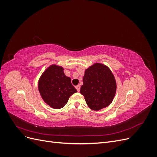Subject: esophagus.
I'll return each instance as SVG.
<instances>
[{"instance_id":"obj_1","label":"esophagus","mask_w":157,"mask_h":157,"mask_svg":"<svg viewBox=\"0 0 157 157\" xmlns=\"http://www.w3.org/2000/svg\"><path fill=\"white\" fill-rule=\"evenodd\" d=\"M75 88L77 89V90L78 92H79L80 91V86H79V85H77V86H75Z\"/></svg>"}]
</instances>
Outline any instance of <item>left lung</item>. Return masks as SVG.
<instances>
[{"mask_svg":"<svg viewBox=\"0 0 157 157\" xmlns=\"http://www.w3.org/2000/svg\"><path fill=\"white\" fill-rule=\"evenodd\" d=\"M116 91V79L108 66L96 62L85 69L80 92L92 110L99 111L108 107Z\"/></svg>","mask_w":157,"mask_h":157,"instance_id":"8db88e82","label":"left lung"}]
</instances>
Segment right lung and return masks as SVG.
Here are the masks:
<instances>
[{"instance_id": "add662e5", "label": "right lung", "mask_w": 157, "mask_h": 157, "mask_svg": "<svg viewBox=\"0 0 157 157\" xmlns=\"http://www.w3.org/2000/svg\"><path fill=\"white\" fill-rule=\"evenodd\" d=\"M71 80L65 75L62 66L56 63L48 66L38 82V89L44 103L53 109L63 108L70 96L77 92Z\"/></svg>"}]
</instances>
